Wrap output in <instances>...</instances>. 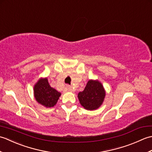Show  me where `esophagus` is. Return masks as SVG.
<instances>
[{"label":"esophagus","mask_w":152,"mask_h":152,"mask_svg":"<svg viewBox=\"0 0 152 152\" xmlns=\"http://www.w3.org/2000/svg\"><path fill=\"white\" fill-rule=\"evenodd\" d=\"M65 89L66 90V91H72V88H71V86H66V88H65Z\"/></svg>","instance_id":"34e87169"}]
</instances>
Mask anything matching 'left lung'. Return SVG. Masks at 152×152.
<instances>
[{"label":"left lung","instance_id":"obj_1","mask_svg":"<svg viewBox=\"0 0 152 152\" xmlns=\"http://www.w3.org/2000/svg\"><path fill=\"white\" fill-rule=\"evenodd\" d=\"M105 96V89L98 80H89L84 90L78 94L80 104L88 110L98 109L104 102Z\"/></svg>","mask_w":152,"mask_h":152}]
</instances>
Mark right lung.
Returning <instances> with one entry per match:
<instances>
[{"label":"right lung","mask_w":152,"mask_h":152,"mask_svg":"<svg viewBox=\"0 0 152 152\" xmlns=\"http://www.w3.org/2000/svg\"><path fill=\"white\" fill-rule=\"evenodd\" d=\"M34 96L37 102L46 108L53 107L57 104L61 93L50 86L47 78H40L34 86Z\"/></svg>","instance_id":"1"}]
</instances>
